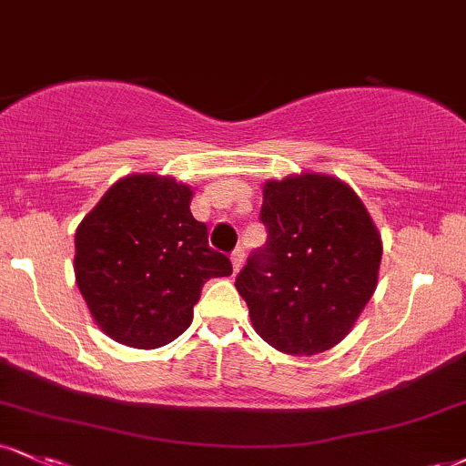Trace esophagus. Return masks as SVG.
I'll list each match as a JSON object with an SVG mask.
<instances>
[{
    "instance_id": "esophagus-1",
    "label": "esophagus",
    "mask_w": 466,
    "mask_h": 466,
    "mask_svg": "<svg viewBox=\"0 0 466 466\" xmlns=\"http://www.w3.org/2000/svg\"><path fill=\"white\" fill-rule=\"evenodd\" d=\"M229 260H232V267H234V271H238L240 267H243V262H245V249L243 248H237L232 251V256H229Z\"/></svg>"
}]
</instances>
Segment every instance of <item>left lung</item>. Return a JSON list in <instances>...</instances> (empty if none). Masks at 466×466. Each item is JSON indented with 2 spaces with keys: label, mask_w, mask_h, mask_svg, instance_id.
<instances>
[{
  "label": "left lung",
  "mask_w": 466,
  "mask_h": 466,
  "mask_svg": "<svg viewBox=\"0 0 466 466\" xmlns=\"http://www.w3.org/2000/svg\"><path fill=\"white\" fill-rule=\"evenodd\" d=\"M260 221L267 243L237 276L254 329L284 354H321L378 287V229L354 190L315 173L267 182Z\"/></svg>",
  "instance_id": "8db88e82"
}]
</instances>
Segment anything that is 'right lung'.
Instances as JSON below:
<instances>
[{
  "label": "right lung",
  "instance_id": "right-lung-1",
  "mask_svg": "<svg viewBox=\"0 0 466 466\" xmlns=\"http://www.w3.org/2000/svg\"><path fill=\"white\" fill-rule=\"evenodd\" d=\"M193 190L171 177L119 179L76 232V282L99 328L116 343L156 350L193 321L210 278L232 262L190 215Z\"/></svg>",
  "mask_w": 466,
  "mask_h": 466
}]
</instances>
